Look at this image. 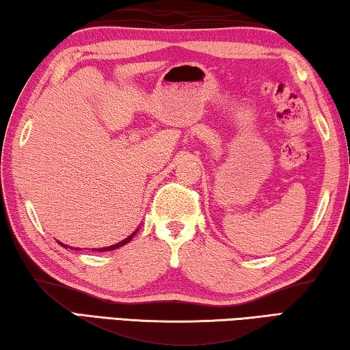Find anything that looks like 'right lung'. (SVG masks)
<instances>
[{"label":"right lung","instance_id":"add662e5","mask_svg":"<svg viewBox=\"0 0 350 350\" xmlns=\"http://www.w3.org/2000/svg\"><path fill=\"white\" fill-rule=\"evenodd\" d=\"M137 231H139V228H137L136 231H133V233H131L130 236H128V238H125V239H123V241H120V243H117V244H112V245H107V247H101V249H92V250H94V252H106V250H116V249H119V247H122V245H125V244L130 243V241L133 239V236L136 234ZM57 244H61L62 247H66V249H67V247H68V245H66V244L59 243V241H57ZM70 249H75V250H81V249H78V247H70Z\"/></svg>","mask_w":350,"mask_h":350}]
</instances>
